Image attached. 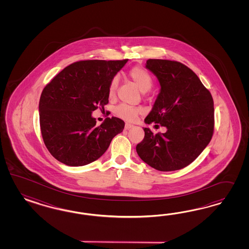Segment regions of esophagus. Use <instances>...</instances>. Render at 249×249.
Wrapping results in <instances>:
<instances>
[{"label": "esophagus", "mask_w": 249, "mask_h": 249, "mask_svg": "<svg viewBox=\"0 0 249 249\" xmlns=\"http://www.w3.org/2000/svg\"><path fill=\"white\" fill-rule=\"evenodd\" d=\"M134 127L132 124H129V123H126L125 124V129L126 130H128V129H130V128H132Z\"/></svg>", "instance_id": "obj_1"}]
</instances>
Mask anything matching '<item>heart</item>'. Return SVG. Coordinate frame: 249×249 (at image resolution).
Masks as SVG:
<instances>
[{"mask_svg": "<svg viewBox=\"0 0 249 249\" xmlns=\"http://www.w3.org/2000/svg\"><path fill=\"white\" fill-rule=\"evenodd\" d=\"M128 76L133 81V83L137 86V88L142 93H145L151 89L152 87V78L151 75L143 68H133L130 69V71L128 72ZM118 86H119V76L115 75L111 79L108 87L109 97H114L116 90L118 89ZM142 112H143V109L142 107H133L125 104L117 106L114 109V113L117 116L128 121L135 120L136 117Z\"/></svg>", "mask_w": 249, "mask_h": 249, "instance_id": "1", "label": "heart"}]
</instances>
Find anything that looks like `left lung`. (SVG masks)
<instances>
[{
	"label": "left lung",
	"mask_w": 249,
	"mask_h": 249,
	"mask_svg": "<svg viewBox=\"0 0 249 249\" xmlns=\"http://www.w3.org/2000/svg\"><path fill=\"white\" fill-rule=\"evenodd\" d=\"M145 68L157 77L160 89L144 122L160 124L167 130L154 134L144 128L143 141L136 151L144 162L158 171L180 170L192 163L211 141V93L194 71L179 62L149 59Z\"/></svg>",
	"instance_id": "obj_1"
}]
</instances>
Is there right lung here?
Returning a JSON list of instances; mask_svg holds the SVG:
<instances>
[{"mask_svg":"<svg viewBox=\"0 0 249 249\" xmlns=\"http://www.w3.org/2000/svg\"><path fill=\"white\" fill-rule=\"evenodd\" d=\"M125 60L79 61L64 68L46 85L39 101L40 128L53 157L68 166L100 158L125 123L107 118L100 126L92 112L108 103V87Z\"/></svg>","mask_w":249,"mask_h":249,"instance_id":"obj_1","label":"right lung"}]
</instances>
